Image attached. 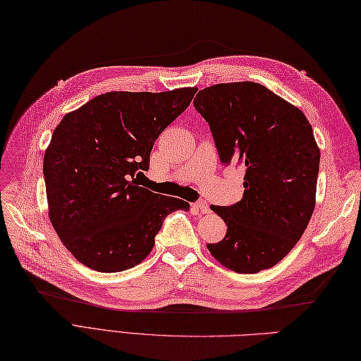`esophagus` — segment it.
<instances>
[{
	"mask_svg": "<svg viewBox=\"0 0 361 361\" xmlns=\"http://www.w3.org/2000/svg\"><path fill=\"white\" fill-rule=\"evenodd\" d=\"M208 205L205 204L204 200H197V202H195V204H192V211H195L196 214H204V213H208Z\"/></svg>",
	"mask_w": 361,
	"mask_h": 361,
	"instance_id": "34e87169",
	"label": "esophagus"
}]
</instances>
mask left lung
<instances>
[{"instance_id": "obj_1", "label": "left lung", "mask_w": 361, "mask_h": 361, "mask_svg": "<svg viewBox=\"0 0 361 361\" xmlns=\"http://www.w3.org/2000/svg\"><path fill=\"white\" fill-rule=\"evenodd\" d=\"M222 165L245 169L243 197L211 205L226 224L214 259L235 272L274 267L305 233L315 207L320 150L305 114L257 82L217 84L192 101Z\"/></svg>"}]
</instances>
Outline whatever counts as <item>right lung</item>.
<instances>
[{
    "label": "right lung",
    "instance_id": "obj_1",
    "mask_svg": "<svg viewBox=\"0 0 361 361\" xmlns=\"http://www.w3.org/2000/svg\"><path fill=\"white\" fill-rule=\"evenodd\" d=\"M192 89L110 92L67 113L44 154L49 217L73 256L94 271L133 268L164 219L185 200L140 187L154 140L185 110Z\"/></svg>",
    "mask_w": 361,
    "mask_h": 361
}]
</instances>
